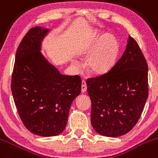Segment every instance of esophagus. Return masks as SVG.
Listing matches in <instances>:
<instances>
[{
    "label": "esophagus",
    "mask_w": 158,
    "mask_h": 158,
    "mask_svg": "<svg viewBox=\"0 0 158 158\" xmlns=\"http://www.w3.org/2000/svg\"><path fill=\"white\" fill-rule=\"evenodd\" d=\"M87 91V85H86V82L85 80H82V92L84 93Z\"/></svg>",
    "instance_id": "obj_1"
}]
</instances>
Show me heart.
I'll return each instance as SVG.
<instances>
[{"label":"heart","mask_w":158,"mask_h":158,"mask_svg":"<svg viewBox=\"0 0 158 158\" xmlns=\"http://www.w3.org/2000/svg\"><path fill=\"white\" fill-rule=\"evenodd\" d=\"M119 43L112 34L101 37L98 34L84 46L82 53L89 55L87 66L93 73L100 74L108 71L117 60L119 53Z\"/></svg>","instance_id":"b5f03b06"}]
</instances>
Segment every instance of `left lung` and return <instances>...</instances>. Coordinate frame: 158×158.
<instances>
[{
    "mask_svg": "<svg viewBox=\"0 0 158 158\" xmlns=\"http://www.w3.org/2000/svg\"><path fill=\"white\" fill-rule=\"evenodd\" d=\"M86 84L94 130L107 137L129 132L137 123L148 96V64L135 40L129 36L127 48L109 72L88 79Z\"/></svg>",
    "mask_w": 158,
    "mask_h": 158,
    "instance_id": "left-lung-1",
    "label": "left lung"
}]
</instances>
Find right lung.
I'll use <instances>...</instances> for the list:
<instances>
[{
	"label": "right lung",
	"mask_w": 158,
	"mask_h": 158,
	"mask_svg": "<svg viewBox=\"0 0 158 158\" xmlns=\"http://www.w3.org/2000/svg\"><path fill=\"white\" fill-rule=\"evenodd\" d=\"M51 29L31 28L18 47L11 91L26 129L37 135H60L67 123L73 101L81 93L79 76H65L41 53Z\"/></svg>",
	"instance_id": "obj_1"
}]
</instances>
